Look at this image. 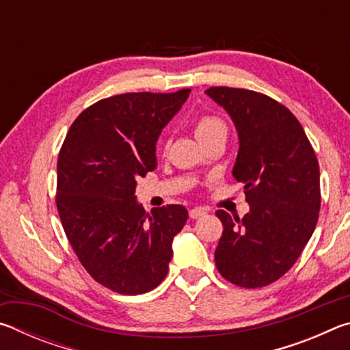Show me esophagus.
<instances>
[{
	"mask_svg": "<svg viewBox=\"0 0 350 350\" xmlns=\"http://www.w3.org/2000/svg\"><path fill=\"white\" fill-rule=\"evenodd\" d=\"M205 215H206V211L204 208H199V206H196V208H193V210H189V217H191V219H199V217H202Z\"/></svg>",
	"mask_w": 350,
	"mask_h": 350,
	"instance_id": "esophagus-1",
	"label": "esophagus"
}]
</instances>
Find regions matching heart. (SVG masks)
Segmentation results:
<instances>
[{
    "instance_id": "obj_1",
    "label": "heart",
    "mask_w": 350,
    "mask_h": 350,
    "mask_svg": "<svg viewBox=\"0 0 350 350\" xmlns=\"http://www.w3.org/2000/svg\"><path fill=\"white\" fill-rule=\"evenodd\" d=\"M217 133H225V125L221 118L215 116H202L194 123V134H196L199 142L208 139Z\"/></svg>"
}]
</instances>
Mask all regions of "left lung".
I'll return each mask as SVG.
<instances>
[{"label":"left lung","mask_w":350,"mask_h":350,"mask_svg":"<svg viewBox=\"0 0 350 350\" xmlns=\"http://www.w3.org/2000/svg\"><path fill=\"white\" fill-rule=\"evenodd\" d=\"M232 118L239 151L232 174L244 183L250 211H216L224 232L216 267L225 280L256 288L292 269L318 222L319 167L301 123L264 94L236 88L205 91Z\"/></svg>","instance_id":"left-lung-1"}]
</instances>
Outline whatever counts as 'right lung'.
I'll use <instances>...</instances> for the list:
<instances>
[{"instance_id": "right-lung-1", "label": "right lung", "mask_w": 350, "mask_h": 350, "mask_svg": "<svg viewBox=\"0 0 350 350\" xmlns=\"http://www.w3.org/2000/svg\"><path fill=\"white\" fill-rule=\"evenodd\" d=\"M173 94L131 92L83 111L57 163V208L83 267L112 292L140 295L168 273L173 239L188 219L182 205L137 202V179L157 167L162 129L187 102Z\"/></svg>"}]
</instances>
